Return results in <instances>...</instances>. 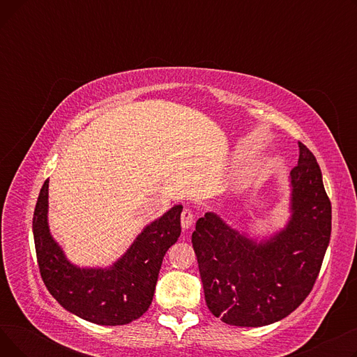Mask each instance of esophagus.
<instances>
[{
	"label": "esophagus",
	"instance_id": "esophagus-1",
	"mask_svg": "<svg viewBox=\"0 0 357 357\" xmlns=\"http://www.w3.org/2000/svg\"><path fill=\"white\" fill-rule=\"evenodd\" d=\"M194 224V214L190 208H185L181 214V226L183 230H188L192 227Z\"/></svg>",
	"mask_w": 357,
	"mask_h": 357
}]
</instances>
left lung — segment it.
I'll list each match as a JSON object with an SVG mask.
<instances>
[{
  "label": "left lung",
  "mask_w": 357,
  "mask_h": 357,
  "mask_svg": "<svg viewBox=\"0 0 357 357\" xmlns=\"http://www.w3.org/2000/svg\"><path fill=\"white\" fill-rule=\"evenodd\" d=\"M298 146L284 227L264 234L243 231L211 211L197 221L192 248L205 303L226 324L261 327L282 320L303 304L320 272L331 234V204L314 155Z\"/></svg>",
  "instance_id": "left-lung-1"
}]
</instances>
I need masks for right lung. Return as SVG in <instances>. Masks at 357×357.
<instances>
[{
	"label": "right lung",
	"mask_w": 357,
	"mask_h": 357,
	"mask_svg": "<svg viewBox=\"0 0 357 357\" xmlns=\"http://www.w3.org/2000/svg\"><path fill=\"white\" fill-rule=\"evenodd\" d=\"M182 205L175 204L137 234L109 266H79L68 259L49 227V179L33 215V236L40 275L66 311L98 326L137 320L152 304L162 260L181 236Z\"/></svg>",
	"instance_id": "right-lung-1"
}]
</instances>
